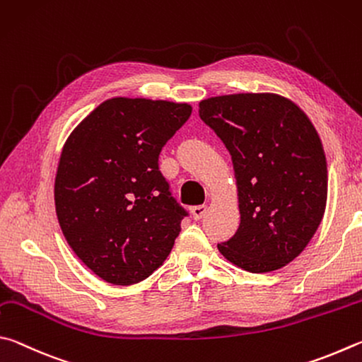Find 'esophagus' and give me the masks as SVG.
I'll use <instances>...</instances> for the list:
<instances>
[{"label":"esophagus","instance_id":"34e87169","mask_svg":"<svg viewBox=\"0 0 362 362\" xmlns=\"http://www.w3.org/2000/svg\"><path fill=\"white\" fill-rule=\"evenodd\" d=\"M194 219H202L206 214V205H195L191 208Z\"/></svg>","mask_w":362,"mask_h":362}]
</instances>
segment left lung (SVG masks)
<instances>
[{
    "mask_svg": "<svg viewBox=\"0 0 362 362\" xmlns=\"http://www.w3.org/2000/svg\"><path fill=\"white\" fill-rule=\"evenodd\" d=\"M199 116L229 149L237 180L240 226L219 252L251 274L284 267L305 250L326 210L327 163L315 125L276 93L202 100Z\"/></svg>",
    "mask_w": 362,
    "mask_h": 362,
    "instance_id": "left-lung-1",
    "label": "left lung"
}]
</instances>
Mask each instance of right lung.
I'll return each mask as SVG.
<instances>
[{
	"mask_svg": "<svg viewBox=\"0 0 362 362\" xmlns=\"http://www.w3.org/2000/svg\"><path fill=\"white\" fill-rule=\"evenodd\" d=\"M191 112L187 103L110 98L63 144L57 218L74 255L106 283L146 280L180 235L187 213L171 197L158 154Z\"/></svg>",
	"mask_w": 362,
	"mask_h": 362,
	"instance_id": "1",
	"label": "right lung"
}]
</instances>
